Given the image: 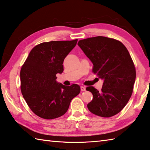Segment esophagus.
<instances>
[{"instance_id":"esophagus-1","label":"esophagus","mask_w":150,"mask_h":150,"mask_svg":"<svg viewBox=\"0 0 150 150\" xmlns=\"http://www.w3.org/2000/svg\"><path fill=\"white\" fill-rule=\"evenodd\" d=\"M81 91H85L86 90V88L85 87H83V86H81Z\"/></svg>"}]
</instances>
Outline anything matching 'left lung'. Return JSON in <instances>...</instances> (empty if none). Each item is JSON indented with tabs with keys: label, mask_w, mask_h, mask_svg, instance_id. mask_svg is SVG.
<instances>
[{
	"label": "left lung",
	"mask_w": 150,
	"mask_h": 150,
	"mask_svg": "<svg viewBox=\"0 0 150 150\" xmlns=\"http://www.w3.org/2000/svg\"><path fill=\"white\" fill-rule=\"evenodd\" d=\"M78 45L93 63V72L104 80L101 91L93 87L88 109L95 115L108 118L117 115L128 103L136 80L135 66L127 48L112 38L96 36L79 40Z\"/></svg>",
	"instance_id": "1"
}]
</instances>
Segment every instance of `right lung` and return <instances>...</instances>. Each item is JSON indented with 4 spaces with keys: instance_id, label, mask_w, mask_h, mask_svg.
<instances>
[{
    "instance_id": "right-lung-1",
    "label": "right lung",
    "mask_w": 150,
    "mask_h": 150,
    "mask_svg": "<svg viewBox=\"0 0 150 150\" xmlns=\"http://www.w3.org/2000/svg\"><path fill=\"white\" fill-rule=\"evenodd\" d=\"M71 41H52L35 45L20 71L21 91L35 115L54 119L67 111L70 103L80 93L77 84L65 86L56 81L63 71V61L77 44Z\"/></svg>"
}]
</instances>
